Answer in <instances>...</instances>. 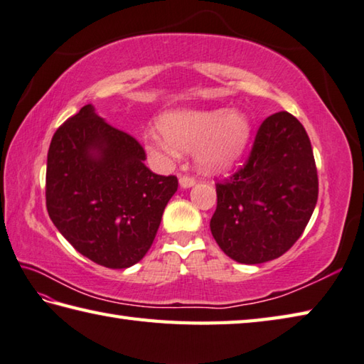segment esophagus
I'll return each instance as SVG.
<instances>
[{
  "mask_svg": "<svg viewBox=\"0 0 364 364\" xmlns=\"http://www.w3.org/2000/svg\"><path fill=\"white\" fill-rule=\"evenodd\" d=\"M194 184H196V178L194 176H180V186L183 189L194 186Z\"/></svg>",
  "mask_w": 364,
  "mask_h": 364,
  "instance_id": "obj_1",
  "label": "esophagus"
}]
</instances>
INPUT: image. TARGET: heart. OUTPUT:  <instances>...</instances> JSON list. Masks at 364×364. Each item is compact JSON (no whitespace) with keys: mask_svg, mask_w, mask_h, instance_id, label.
Segmentation results:
<instances>
[{"mask_svg":"<svg viewBox=\"0 0 364 364\" xmlns=\"http://www.w3.org/2000/svg\"><path fill=\"white\" fill-rule=\"evenodd\" d=\"M158 134H149L146 151L159 164H168L181 151L196 148L197 166L206 173L230 168L245 154L252 124L240 110H173L158 119Z\"/></svg>","mask_w":364,"mask_h":364,"instance_id":"b5f03b06","label":"heart"}]
</instances>
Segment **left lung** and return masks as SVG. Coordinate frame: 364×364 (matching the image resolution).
<instances>
[{"label":"left lung","mask_w":364,"mask_h":364,"mask_svg":"<svg viewBox=\"0 0 364 364\" xmlns=\"http://www.w3.org/2000/svg\"><path fill=\"white\" fill-rule=\"evenodd\" d=\"M216 194L210 229L224 254L255 265L287 252L308 225L318 196L314 153L300 121L289 112L263 121L249 159L216 184Z\"/></svg>","instance_id":"8db88e82"}]
</instances>
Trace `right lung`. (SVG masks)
Masks as SVG:
<instances>
[{"label":"right lung","mask_w":364,"mask_h":364,"mask_svg":"<svg viewBox=\"0 0 364 364\" xmlns=\"http://www.w3.org/2000/svg\"><path fill=\"white\" fill-rule=\"evenodd\" d=\"M145 159L139 141L105 123L91 104L53 134L46 176L48 216L97 265L129 268L153 245L178 180L153 173Z\"/></svg>","instance_id":"1"}]
</instances>
